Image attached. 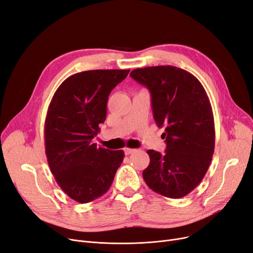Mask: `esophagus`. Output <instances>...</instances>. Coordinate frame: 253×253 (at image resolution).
Here are the masks:
<instances>
[{
  "label": "esophagus",
  "instance_id": "34e87169",
  "mask_svg": "<svg viewBox=\"0 0 253 253\" xmlns=\"http://www.w3.org/2000/svg\"><path fill=\"white\" fill-rule=\"evenodd\" d=\"M136 149H133V148H125V154L126 155V156H128V155H130V154H133L134 151H135Z\"/></svg>",
  "mask_w": 253,
  "mask_h": 253
}]
</instances>
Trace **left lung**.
<instances>
[{
	"instance_id": "left-lung-1",
	"label": "left lung",
	"mask_w": 253,
	"mask_h": 253,
	"mask_svg": "<svg viewBox=\"0 0 253 253\" xmlns=\"http://www.w3.org/2000/svg\"><path fill=\"white\" fill-rule=\"evenodd\" d=\"M129 76L149 90L156 124L165 127V154L147 150L150 162L143 179L158 194L184 197L203 180L214 154L209 96L193 75L175 66L137 68Z\"/></svg>"
}]
</instances>
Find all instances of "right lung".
<instances>
[{"instance_id": "1", "label": "right lung", "mask_w": 253, "mask_h": 253, "mask_svg": "<svg viewBox=\"0 0 253 253\" xmlns=\"http://www.w3.org/2000/svg\"><path fill=\"white\" fill-rule=\"evenodd\" d=\"M129 69H96L70 76L50 100L44 124L47 163L59 187L80 204L110 189L124 150L97 147L92 139L107 116L111 91Z\"/></svg>"}]
</instances>
